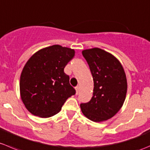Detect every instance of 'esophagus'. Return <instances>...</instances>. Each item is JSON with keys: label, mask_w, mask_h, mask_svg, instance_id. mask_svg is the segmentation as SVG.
Listing matches in <instances>:
<instances>
[{"label": "esophagus", "mask_w": 150, "mask_h": 150, "mask_svg": "<svg viewBox=\"0 0 150 150\" xmlns=\"http://www.w3.org/2000/svg\"><path fill=\"white\" fill-rule=\"evenodd\" d=\"M76 89V94H78L79 92V86H76V87H75Z\"/></svg>", "instance_id": "esophagus-1"}]
</instances>
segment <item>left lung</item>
I'll return each instance as SVG.
<instances>
[{"label": "left lung", "mask_w": 150, "mask_h": 150, "mask_svg": "<svg viewBox=\"0 0 150 150\" xmlns=\"http://www.w3.org/2000/svg\"><path fill=\"white\" fill-rule=\"evenodd\" d=\"M93 78V97L81 103L83 115L93 122H100L113 117L122 108L127 94L125 72L115 56L100 48L84 50Z\"/></svg>", "instance_id": "left-lung-1"}]
</instances>
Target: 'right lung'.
<instances>
[{"label": "right lung", "mask_w": 150, "mask_h": 150, "mask_svg": "<svg viewBox=\"0 0 150 150\" xmlns=\"http://www.w3.org/2000/svg\"><path fill=\"white\" fill-rule=\"evenodd\" d=\"M75 50L52 45L34 53L25 63L20 80L23 103L32 115L48 118L58 113L76 93L64 68L74 57Z\"/></svg>", "instance_id": "obj_1"}]
</instances>
